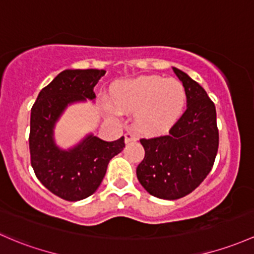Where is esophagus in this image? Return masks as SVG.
<instances>
[{"label":"esophagus","mask_w":254,"mask_h":254,"mask_svg":"<svg viewBox=\"0 0 254 254\" xmlns=\"http://www.w3.org/2000/svg\"><path fill=\"white\" fill-rule=\"evenodd\" d=\"M137 140V137H136V135L134 132H130L127 131V134H125V142L129 143V142H134V141Z\"/></svg>","instance_id":"esophagus-1"}]
</instances>
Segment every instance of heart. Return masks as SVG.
Instances as JSON below:
<instances>
[{
	"instance_id": "1",
	"label": "heart",
	"mask_w": 254,
	"mask_h": 254,
	"mask_svg": "<svg viewBox=\"0 0 254 254\" xmlns=\"http://www.w3.org/2000/svg\"><path fill=\"white\" fill-rule=\"evenodd\" d=\"M111 96L120 111L135 112L136 127L143 132H159L172 127L186 106L184 85L176 79L156 75L117 81ZM106 109L109 116H119L113 106L107 105Z\"/></svg>"
}]
</instances>
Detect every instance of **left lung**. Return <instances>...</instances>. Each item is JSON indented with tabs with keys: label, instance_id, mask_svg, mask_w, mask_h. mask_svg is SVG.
<instances>
[{
	"label": "left lung",
	"instance_id": "obj_1",
	"mask_svg": "<svg viewBox=\"0 0 254 254\" xmlns=\"http://www.w3.org/2000/svg\"><path fill=\"white\" fill-rule=\"evenodd\" d=\"M173 70L185 87L188 109L168 135L141 138L145 158L136 168L142 188L162 199L191 193L212 170L219 146L214 103L198 82Z\"/></svg>",
	"mask_w": 254,
	"mask_h": 254
}]
</instances>
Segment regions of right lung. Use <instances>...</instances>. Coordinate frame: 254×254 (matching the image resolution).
Returning <instances> with one entry per match:
<instances>
[{"instance_id":"right-lung-1","label":"right lung","mask_w":254,"mask_h":254,"mask_svg":"<svg viewBox=\"0 0 254 254\" xmlns=\"http://www.w3.org/2000/svg\"><path fill=\"white\" fill-rule=\"evenodd\" d=\"M105 74L103 69L63 70L40 91L31 108V167L40 183L65 201H80L96 192L109 161L125 147L124 136L108 142L92 132L66 149L55 140L56 124L64 111L74 103L95 100L93 89Z\"/></svg>"}]
</instances>
